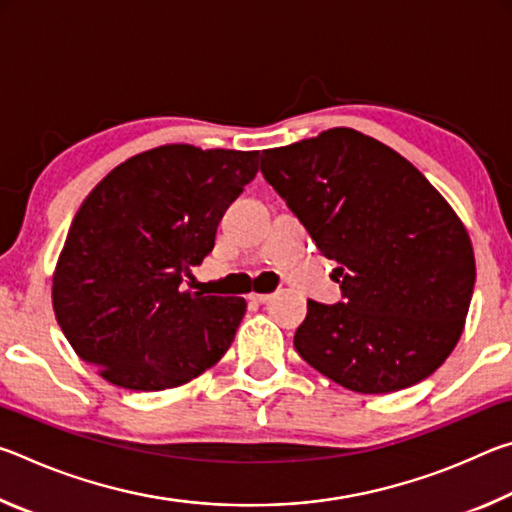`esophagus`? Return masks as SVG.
<instances>
[{"mask_svg":"<svg viewBox=\"0 0 512 512\" xmlns=\"http://www.w3.org/2000/svg\"><path fill=\"white\" fill-rule=\"evenodd\" d=\"M250 300H253V302H266V300H271V293H250V296H248Z\"/></svg>","mask_w":512,"mask_h":512,"instance_id":"esophagus-1","label":"esophagus"}]
</instances>
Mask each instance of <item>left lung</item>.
Returning <instances> with one entry per match:
<instances>
[{
  "label": "left lung",
  "instance_id": "1",
  "mask_svg": "<svg viewBox=\"0 0 512 512\" xmlns=\"http://www.w3.org/2000/svg\"><path fill=\"white\" fill-rule=\"evenodd\" d=\"M262 173L334 259L343 302H307L293 345L354 393H395L461 339L476 266L470 235L413 164L354 128L262 153Z\"/></svg>",
  "mask_w": 512,
  "mask_h": 512
}]
</instances>
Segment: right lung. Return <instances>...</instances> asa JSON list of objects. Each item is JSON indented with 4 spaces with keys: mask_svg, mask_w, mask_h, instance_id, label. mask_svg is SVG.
<instances>
[{
    "mask_svg": "<svg viewBox=\"0 0 512 512\" xmlns=\"http://www.w3.org/2000/svg\"><path fill=\"white\" fill-rule=\"evenodd\" d=\"M259 151L164 144L117 164L69 225L51 302L65 339L128 391H167L235 341L244 298L183 291L216 225L255 178Z\"/></svg>",
    "mask_w": 512,
    "mask_h": 512,
    "instance_id": "add662e5",
    "label": "right lung"
}]
</instances>
